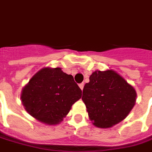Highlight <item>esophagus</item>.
I'll return each mask as SVG.
<instances>
[{"instance_id": "esophagus-1", "label": "esophagus", "mask_w": 152, "mask_h": 152, "mask_svg": "<svg viewBox=\"0 0 152 152\" xmlns=\"http://www.w3.org/2000/svg\"><path fill=\"white\" fill-rule=\"evenodd\" d=\"M79 87H80V88L82 89V90H83V88H84V83H82L79 84Z\"/></svg>"}]
</instances>
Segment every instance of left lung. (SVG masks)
Here are the masks:
<instances>
[{
	"instance_id": "obj_1",
	"label": "left lung",
	"mask_w": 152,
	"mask_h": 152,
	"mask_svg": "<svg viewBox=\"0 0 152 152\" xmlns=\"http://www.w3.org/2000/svg\"><path fill=\"white\" fill-rule=\"evenodd\" d=\"M82 99L96 127L110 128L129 115L135 104L136 92L115 71L99 70L85 84Z\"/></svg>"
}]
</instances>
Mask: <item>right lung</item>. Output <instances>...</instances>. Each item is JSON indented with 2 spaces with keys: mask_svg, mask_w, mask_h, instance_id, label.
<instances>
[{
  "mask_svg": "<svg viewBox=\"0 0 152 152\" xmlns=\"http://www.w3.org/2000/svg\"><path fill=\"white\" fill-rule=\"evenodd\" d=\"M81 97L82 90L71 75L60 68H45L23 88L21 99L29 114L53 125L61 122Z\"/></svg>",
  "mask_w": 152,
  "mask_h": 152,
  "instance_id": "right-lung-1",
  "label": "right lung"
}]
</instances>
